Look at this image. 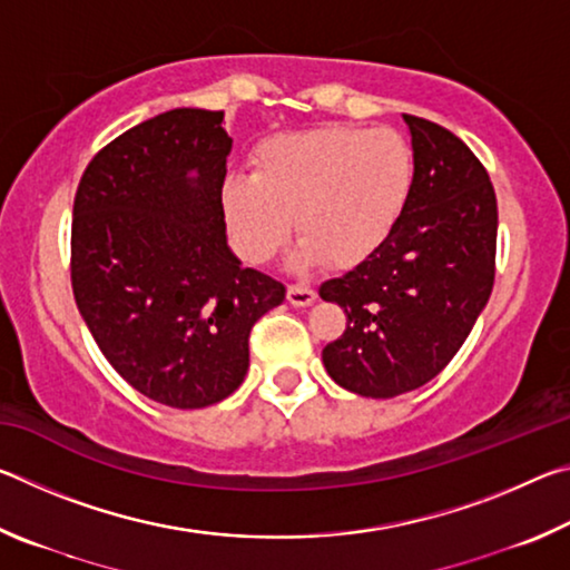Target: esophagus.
Masks as SVG:
<instances>
[{
    "instance_id": "1",
    "label": "esophagus",
    "mask_w": 570,
    "mask_h": 570,
    "mask_svg": "<svg viewBox=\"0 0 570 570\" xmlns=\"http://www.w3.org/2000/svg\"><path fill=\"white\" fill-rule=\"evenodd\" d=\"M286 298H288V304H294V306H308V304H314L316 292L308 286H302V284H292L286 288Z\"/></svg>"
}]
</instances>
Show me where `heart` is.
Wrapping results in <instances>:
<instances>
[{"label": "heart", "instance_id": "1", "mask_svg": "<svg viewBox=\"0 0 570 570\" xmlns=\"http://www.w3.org/2000/svg\"><path fill=\"white\" fill-rule=\"evenodd\" d=\"M412 190L414 153L400 132L322 125L258 142L250 176L226 180L220 210L248 264L272 262L296 220V268H354L387 244Z\"/></svg>", "mask_w": 570, "mask_h": 570}]
</instances>
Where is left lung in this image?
<instances>
[{
	"label": "left lung",
	"instance_id": "1",
	"mask_svg": "<svg viewBox=\"0 0 570 570\" xmlns=\"http://www.w3.org/2000/svg\"><path fill=\"white\" fill-rule=\"evenodd\" d=\"M412 135L414 190L377 254L320 286L346 330L322 360L340 387L390 400L445 370L495 282L498 200L488 170L458 135L402 115Z\"/></svg>",
	"mask_w": 570,
	"mask_h": 570
}]
</instances>
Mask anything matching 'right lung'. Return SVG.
I'll use <instances>...</instances> for the list:
<instances>
[{
  "label": "right lung",
  "mask_w": 570,
  "mask_h": 570,
  "mask_svg": "<svg viewBox=\"0 0 570 570\" xmlns=\"http://www.w3.org/2000/svg\"><path fill=\"white\" fill-rule=\"evenodd\" d=\"M224 112L176 108L125 130L75 193L77 308L115 372L153 402L198 410L248 372V334L286 286L226 244Z\"/></svg>",
  "instance_id": "right-lung-1"
}]
</instances>
